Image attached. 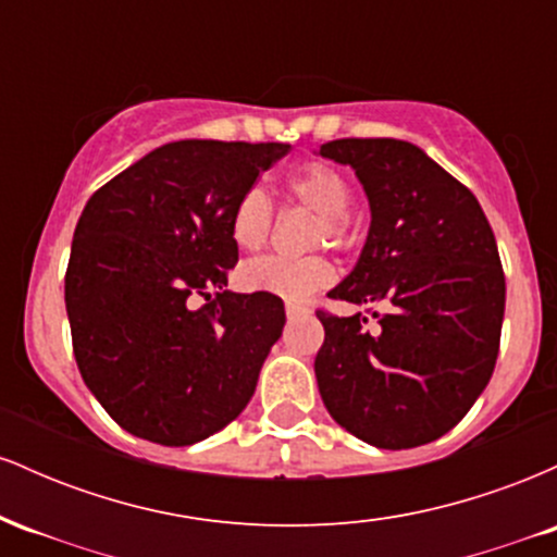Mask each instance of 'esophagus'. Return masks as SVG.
<instances>
[{
    "label": "esophagus",
    "instance_id": "1",
    "mask_svg": "<svg viewBox=\"0 0 557 557\" xmlns=\"http://www.w3.org/2000/svg\"><path fill=\"white\" fill-rule=\"evenodd\" d=\"M285 314L290 317V319H296V317L309 314V309H306V306H298V304H287V306H285Z\"/></svg>",
    "mask_w": 557,
    "mask_h": 557
}]
</instances>
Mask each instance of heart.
I'll return each mask as SVG.
<instances>
[{
    "instance_id": "1",
    "label": "heart",
    "mask_w": 557,
    "mask_h": 557,
    "mask_svg": "<svg viewBox=\"0 0 557 557\" xmlns=\"http://www.w3.org/2000/svg\"><path fill=\"white\" fill-rule=\"evenodd\" d=\"M287 194L298 203L309 207L322 216L319 238H327L335 246H345L354 238L350 225V183L341 170L324 162H311L287 177ZM274 207L264 188L251 185L235 201L230 216V235L243 251H257L272 233ZM332 264L327 259H287V257H261L243 264L240 283L246 290L270 293L283 300H306L311 293L322 290L332 283Z\"/></svg>"
}]
</instances>
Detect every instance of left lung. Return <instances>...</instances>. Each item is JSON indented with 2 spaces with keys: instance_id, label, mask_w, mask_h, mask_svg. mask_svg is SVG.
<instances>
[{
  "instance_id": "8db88e82",
  "label": "left lung",
  "mask_w": 557,
  "mask_h": 557,
  "mask_svg": "<svg viewBox=\"0 0 557 557\" xmlns=\"http://www.w3.org/2000/svg\"><path fill=\"white\" fill-rule=\"evenodd\" d=\"M319 154L356 172L372 212L359 261L327 296L389 309L376 332L361 314L317 311L319 395L363 443L426 445L466 417L495 369L505 311L495 235L476 196L408 140L341 138Z\"/></svg>"
}]
</instances>
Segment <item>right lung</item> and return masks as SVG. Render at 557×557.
<instances>
[{"instance_id":"right-lung-1","label":"right lung","mask_w":557,"mask_h":557,"mask_svg":"<svg viewBox=\"0 0 557 557\" xmlns=\"http://www.w3.org/2000/svg\"><path fill=\"white\" fill-rule=\"evenodd\" d=\"M287 144L172 140L88 198L65 306L81 376L123 430L181 447L248 406L283 335L270 293L227 290L235 201Z\"/></svg>"}]
</instances>
